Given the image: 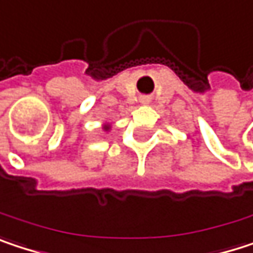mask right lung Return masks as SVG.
<instances>
[{
  "instance_id": "right-lung-1",
  "label": "right lung",
  "mask_w": 253,
  "mask_h": 253,
  "mask_svg": "<svg viewBox=\"0 0 253 253\" xmlns=\"http://www.w3.org/2000/svg\"><path fill=\"white\" fill-rule=\"evenodd\" d=\"M108 128H109V126H105V129H108Z\"/></svg>"
}]
</instances>
